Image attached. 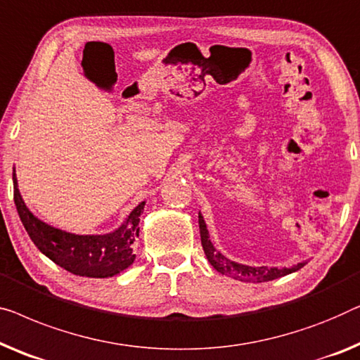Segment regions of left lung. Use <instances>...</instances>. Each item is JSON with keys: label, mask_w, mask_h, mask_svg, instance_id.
<instances>
[{"label": "left lung", "mask_w": 360, "mask_h": 360, "mask_svg": "<svg viewBox=\"0 0 360 360\" xmlns=\"http://www.w3.org/2000/svg\"><path fill=\"white\" fill-rule=\"evenodd\" d=\"M198 224H200V233H201V245L205 250V255L207 262L212 264V268L219 271L221 274L231 276L233 279L243 281V283H268V281L283 278L285 274L294 273V271L305 266L304 263H297L292 268H268V266H247V264H240L224 257L222 253H219L217 250L212 247L210 240V233H207L205 219H202L201 212L198 214Z\"/></svg>", "instance_id": "1"}]
</instances>
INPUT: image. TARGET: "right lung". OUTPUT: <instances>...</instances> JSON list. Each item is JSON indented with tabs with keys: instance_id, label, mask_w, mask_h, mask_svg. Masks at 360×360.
I'll return each instance as SVG.
<instances>
[{
	"instance_id": "obj_1",
	"label": "right lung",
	"mask_w": 360,
	"mask_h": 360,
	"mask_svg": "<svg viewBox=\"0 0 360 360\" xmlns=\"http://www.w3.org/2000/svg\"><path fill=\"white\" fill-rule=\"evenodd\" d=\"M14 202L22 226L41 253L51 262L76 276L86 278H110L127 269L134 262L133 243L139 236V217L144 201L131 211L115 232L105 236H76L41 222L27 210L18 190L13 172Z\"/></svg>"
}]
</instances>
